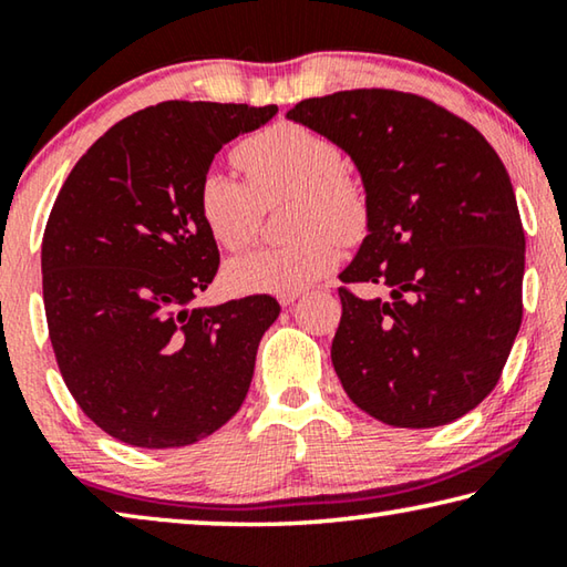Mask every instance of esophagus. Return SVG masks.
Masks as SVG:
<instances>
[{
    "label": "esophagus",
    "instance_id": "esophagus-1",
    "mask_svg": "<svg viewBox=\"0 0 567 567\" xmlns=\"http://www.w3.org/2000/svg\"><path fill=\"white\" fill-rule=\"evenodd\" d=\"M302 292H280V295H277V300H280V305L282 307H290V305H295V300H297V297H300Z\"/></svg>",
    "mask_w": 567,
    "mask_h": 567
}]
</instances>
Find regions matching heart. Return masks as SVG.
I'll use <instances>...</instances> for the list:
<instances>
[{"instance_id":"heart-1","label":"heart","mask_w":567,"mask_h":567,"mask_svg":"<svg viewBox=\"0 0 567 567\" xmlns=\"http://www.w3.org/2000/svg\"><path fill=\"white\" fill-rule=\"evenodd\" d=\"M245 172L237 179L207 172L199 182V215L229 252L260 233L265 207L292 197V243L260 247L227 265L225 280L239 292H300L322 280L342 255V239H358L370 219V199L358 177L342 172L340 147L295 122L249 134L233 152Z\"/></svg>"}]
</instances>
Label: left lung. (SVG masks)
Listing matches in <instances>:
<instances>
[{
	"instance_id": "obj_1",
	"label": "left lung",
	"mask_w": 567,
	"mask_h": 567,
	"mask_svg": "<svg viewBox=\"0 0 567 567\" xmlns=\"http://www.w3.org/2000/svg\"><path fill=\"white\" fill-rule=\"evenodd\" d=\"M287 120L360 169L368 237L344 267L332 364L348 398L392 427L447 425L501 380L523 320L525 233L497 152L473 124L398 90L302 100Z\"/></svg>"
}]
</instances>
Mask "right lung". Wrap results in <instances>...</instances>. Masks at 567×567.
<instances>
[{
	"label": "right lung",
	"mask_w": 567,
	"mask_h": 567,
	"mask_svg": "<svg viewBox=\"0 0 567 567\" xmlns=\"http://www.w3.org/2000/svg\"><path fill=\"white\" fill-rule=\"evenodd\" d=\"M275 104L162 102L114 124L76 162L42 239V292L56 364L76 405L122 443L185 447L235 415L280 305L249 295L189 302L219 249L199 182L223 145Z\"/></svg>",
	"instance_id": "1"
}]
</instances>
